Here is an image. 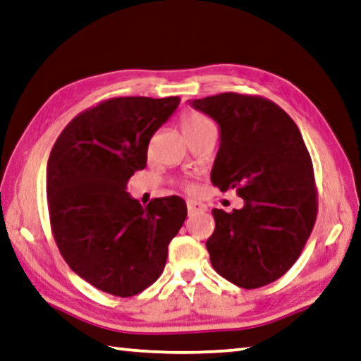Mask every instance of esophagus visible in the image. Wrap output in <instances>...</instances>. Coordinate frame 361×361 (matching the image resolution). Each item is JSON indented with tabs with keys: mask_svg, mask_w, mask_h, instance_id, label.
<instances>
[{
	"mask_svg": "<svg viewBox=\"0 0 361 361\" xmlns=\"http://www.w3.org/2000/svg\"><path fill=\"white\" fill-rule=\"evenodd\" d=\"M186 205H188V212H189V214L202 213V212H205V209H207V205H205V203L197 202V200H188V202H186Z\"/></svg>",
	"mask_w": 361,
	"mask_h": 361,
	"instance_id": "34e87169",
	"label": "esophagus"
}]
</instances>
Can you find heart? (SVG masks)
<instances>
[{
    "mask_svg": "<svg viewBox=\"0 0 361 361\" xmlns=\"http://www.w3.org/2000/svg\"><path fill=\"white\" fill-rule=\"evenodd\" d=\"M180 126H181L183 134L191 140L192 137L199 135L200 133H203V130L213 128V124L205 115H202L199 112H192V110H188V112L183 114L180 118ZM183 188H185L188 192L197 191V188H195L192 183H185Z\"/></svg>",
    "mask_w": 361,
    "mask_h": 361,
    "instance_id": "1",
    "label": "heart"
}]
</instances>
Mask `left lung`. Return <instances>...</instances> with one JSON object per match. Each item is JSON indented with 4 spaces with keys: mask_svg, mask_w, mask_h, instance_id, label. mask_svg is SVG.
<instances>
[{
    "mask_svg": "<svg viewBox=\"0 0 361 361\" xmlns=\"http://www.w3.org/2000/svg\"><path fill=\"white\" fill-rule=\"evenodd\" d=\"M221 128L212 183L245 200L231 213L213 208L209 262L243 289L279 279L297 262L317 218L310 152L292 118L255 94L221 93L192 101Z\"/></svg>",
    "mask_w": 361,
    "mask_h": 361,
    "instance_id": "8db88e82",
    "label": "left lung"
}]
</instances>
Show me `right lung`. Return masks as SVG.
Listing matches in <instances>:
<instances>
[{
	"mask_svg": "<svg viewBox=\"0 0 361 361\" xmlns=\"http://www.w3.org/2000/svg\"><path fill=\"white\" fill-rule=\"evenodd\" d=\"M180 97H112L72 118L47 162V208L63 259L82 279L134 297L161 276L186 219L178 195L142 207L126 186L145 169L148 143Z\"/></svg>",
	"mask_w": 361,
	"mask_h": 361,
	"instance_id": "1",
	"label": "right lung"
}]
</instances>
